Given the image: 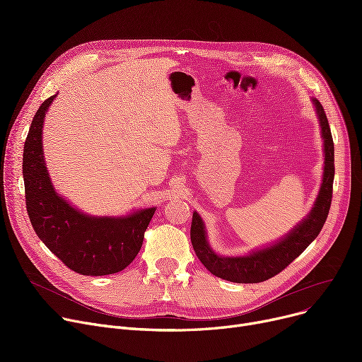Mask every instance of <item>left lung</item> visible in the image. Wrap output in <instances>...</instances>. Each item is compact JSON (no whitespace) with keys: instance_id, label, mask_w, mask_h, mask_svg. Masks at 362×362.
<instances>
[{"instance_id":"left-lung-1","label":"left lung","mask_w":362,"mask_h":362,"mask_svg":"<svg viewBox=\"0 0 362 362\" xmlns=\"http://www.w3.org/2000/svg\"><path fill=\"white\" fill-rule=\"evenodd\" d=\"M317 116L325 139V173L317 201L311 213L295 229L269 248L259 250L246 257H220L206 242L204 223L198 213L192 216L191 240L194 251L204 267L211 274L233 283H261L274 277L298 258L307 246L318 236L325 226L333 197L334 179V145L325 108L314 98Z\"/></svg>"}]
</instances>
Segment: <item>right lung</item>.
Segmentation results:
<instances>
[{
	"label": "right lung",
	"mask_w": 362,
	"mask_h": 362,
	"mask_svg": "<svg viewBox=\"0 0 362 362\" xmlns=\"http://www.w3.org/2000/svg\"><path fill=\"white\" fill-rule=\"evenodd\" d=\"M35 112L23 146L26 210L35 233L66 267L83 276L119 273L138 255L156 208L127 217H89L70 206L51 185L42 151V123L49 104Z\"/></svg>",
	"instance_id": "1"
}]
</instances>
